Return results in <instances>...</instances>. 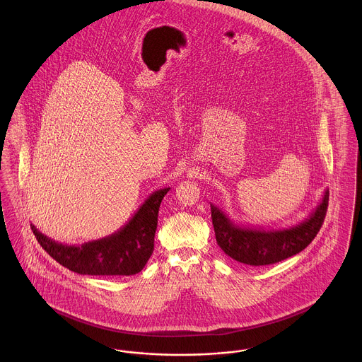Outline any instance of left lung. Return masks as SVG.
<instances>
[{
  "label": "left lung",
  "instance_id": "left-lung-1",
  "mask_svg": "<svg viewBox=\"0 0 362 362\" xmlns=\"http://www.w3.org/2000/svg\"><path fill=\"white\" fill-rule=\"evenodd\" d=\"M328 189L308 218L284 229H262L235 224L220 207L210 204L216 240L228 257L250 266H266L301 252L323 225Z\"/></svg>",
  "mask_w": 362,
  "mask_h": 362
}]
</instances>
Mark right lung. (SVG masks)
Instances as JSON below:
<instances>
[{"label":"right lung","mask_w":362,"mask_h":362,"mask_svg":"<svg viewBox=\"0 0 362 362\" xmlns=\"http://www.w3.org/2000/svg\"><path fill=\"white\" fill-rule=\"evenodd\" d=\"M170 187L157 189L115 233L81 245L52 240L31 224L36 240L59 264L83 276H133L139 273L155 248L158 207Z\"/></svg>","instance_id":"obj_1"}]
</instances>
